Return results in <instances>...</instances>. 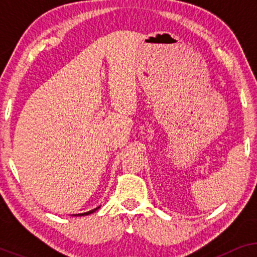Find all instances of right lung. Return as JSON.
<instances>
[{
  "label": "right lung",
  "mask_w": 257,
  "mask_h": 257,
  "mask_svg": "<svg viewBox=\"0 0 257 257\" xmlns=\"http://www.w3.org/2000/svg\"><path fill=\"white\" fill-rule=\"evenodd\" d=\"M99 208H100V206H98V207H96V208H93V209L89 210V212H85V213H79V214H72V216H85V215H90V214L94 213V212H96L97 209H99Z\"/></svg>",
  "instance_id": "obj_1"
}]
</instances>
